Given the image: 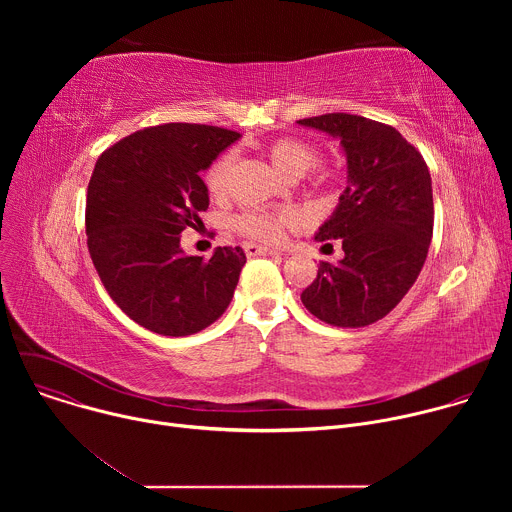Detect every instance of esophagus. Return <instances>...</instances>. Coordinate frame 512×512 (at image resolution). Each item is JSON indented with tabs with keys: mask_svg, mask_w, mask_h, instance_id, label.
Returning <instances> with one entry per match:
<instances>
[{
	"mask_svg": "<svg viewBox=\"0 0 512 512\" xmlns=\"http://www.w3.org/2000/svg\"><path fill=\"white\" fill-rule=\"evenodd\" d=\"M243 249H245V253L249 257H255V255H279V251L269 249V247H261V245H255V243H245Z\"/></svg>",
	"mask_w": 512,
	"mask_h": 512,
	"instance_id": "34e87169",
	"label": "esophagus"
}]
</instances>
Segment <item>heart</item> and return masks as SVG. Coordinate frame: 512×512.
Listing matches in <instances>:
<instances>
[{
    "mask_svg": "<svg viewBox=\"0 0 512 512\" xmlns=\"http://www.w3.org/2000/svg\"><path fill=\"white\" fill-rule=\"evenodd\" d=\"M269 160L275 166L277 172H281L285 178H298L304 176L316 162H318V150L312 143L298 139V137H279L269 143L267 148ZM233 168V156L223 154L216 158L206 174L204 184L206 190L212 196H223L227 192L229 174ZM289 223V216L283 212H269V210H249L235 218V229L249 239L273 243L281 235V227Z\"/></svg>",
    "mask_w": 512,
    "mask_h": 512,
    "instance_id": "obj_1",
    "label": "heart"
}]
</instances>
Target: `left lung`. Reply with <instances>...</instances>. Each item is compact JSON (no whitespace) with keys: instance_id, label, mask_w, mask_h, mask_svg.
Returning <instances> with one entry per match:
<instances>
[{"instance_id":"left-lung-1","label":"left lung","mask_w":512,"mask_h":512,"mask_svg":"<svg viewBox=\"0 0 512 512\" xmlns=\"http://www.w3.org/2000/svg\"><path fill=\"white\" fill-rule=\"evenodd\" d=\"M336 137L346 156V188L316 241L340 239L344 257L322 261L302 304L338 328L385 318L415 283L431 243L433 194L425 160L391 125L348 113L300 119Z\"/></svg>"}]
</instances>
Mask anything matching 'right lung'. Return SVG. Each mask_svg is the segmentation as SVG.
Listing matches in <instances>:
<instances>
[{
  "mask_svg": "<svg viewBox=\"0 0 512 512\" xmlns=\"http://www.w3.org/2000/svg\"><path fill=\"white\" fill-rule=\"evenodd\" d=\"M241 135L196 123L135 131L101 154L87 190V245L111 300L139 326L190 336L229 308L241 247L186 257L180 235L200 223L208 190L200 172Z\"/></svg>",
  "mask_w": 512,
  "mask_h": 512,
  "instance_id": "right-lung-1",
  "label": "right lung"
}]
</instances>
